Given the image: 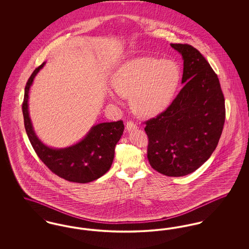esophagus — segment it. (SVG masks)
Listing matches in <instances>:
<instances>
[{
	"instance_id": "esophagus-1",
	"label": "esophagus",
	"mask_w": 249,
	"mask_h": 249,
	"mask_svg": "<svg viewBox=\"0 0 249 249\" xmlns=\"http://www.w3.org/2000/svg\"><path fill=\"white\" fill-rule=\"evenodd\" d=\"M136 128H137V126L133 122H131V121H128L127 122V124H126V129H127V130L130 131V130H135Z\"/></svg>"
}]
</instances>
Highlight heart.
I'll list each match as a JSON object with an SVG mask.
<instances>
[{"mask_svg":"<svg viewBox=\"0 0 249 249\" xmlns=\"http://www.w3.org/2000/svg\"><path fill=\"white\" fill-rule=\"evenodd\" d=\"M182 71L172 59L143 57L122 64L112 78L115 91L130 98L132 111L150 119L163 113L178 91Z\"/></svg>","mask_w":249,"mask_h":249,"instance_id":"heart-1","label":"heart"}]
</instances>
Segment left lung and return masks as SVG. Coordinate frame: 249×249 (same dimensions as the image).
Masks as SVG:
<instances>
[{"label":"left lung","instance_id":"1","mask_svg":"<svg viewBox=\"0 0 249 249\" xmlns=\"http://www.w3.org/2000/svg\"><path fill=\"white\" fill-rule=\"evenodd\" d=\"M184 60L183 89L170 107L145 121L147 159L167 177H184L212 155L225 122V100L217 75L199 50L171 44Z\"/></svg>","mask_w":249,"mask_h":249}]
</instances>
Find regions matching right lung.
Segmentation results:
<instances>
[{"mask_svg":"<svg viewBox=\"0 0 249 249\" xmlns=\"http://www.w3.org/2000/svg\"><path fill=\"white\" fill-rule=\"evenodd\" d=\"M43 62L30 76L25 87L24 126L35 151L55 175L74 183H89L103 177L110 169L115 156V146L123 134L122 120L104 122L91 127L79 142L64 147L53 148L36 135L29 114V93L36 74L45 66Z\"/></svg>","mask_w":249,"mask_h":249,"instance_id":"add662e5","label":"right lung"}]
</instances>
